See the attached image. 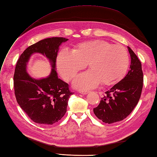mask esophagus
I'll use <instances>...</instances> for the list:
<instances>
[{"label":"esophagus","instance_id":"obj_1","mask_svg":"<svg viewBox=\"0 0 157 157\" xmlns=\"http://www.w3.org/2000/svg\"><path fill=\"white\" fill-rule=\"evenodd\" d=\"M89 92H87V91H80V92H79V93H80V94H84V95L88 94Z\"/></svg>","mask_w":157,"mask_h":157}]
</instances>
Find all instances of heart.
Listing matches in <instances>:
<instances>
[{
	"mask_svg": "<svg viewBox=\"0 0 157 157\" xmlns=\"http://www.w3.org/2000/svg\"><path fill=\"white\" fill-rule=\"evenodd\" d=\"M129 55L121 45L96 39L77 44L72 51L63 50L56 59L59 73L70 80L87 64L89 70L78 75L73 86L80 90L95 88L102 83L110 86L119 81L129 66Z\"/></svg>",
	"mask_w": 157,
	"mask_h": 157,
	"instance_id": "obj_1",
	"label": "heart"
}]
</instances>
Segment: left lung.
<instances>
[{"instance_id": "8db88e82", "label": "left lung", "mask_w": 157, "mask_h": 157, "mask_svg": "<svg viewBox=\"0 0 157 157\" xmlns=\"http://www.w3.org/2000/svg\"><path fill=\"white\" fill-rule=\"evenodd\" d=\"M131 57L129 70L121 81L106 91L97 107L93 109L95 115L106 123H113L126 118L140 98L143 86L141 62L128 46Z\"/></svg>"}]
</instances>
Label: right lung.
Wrapping results in <instances>:
<instances>
[{
  "instance_id": "right-lung-1",
  "label": "right lung",
  "mask_w": 157,
  "mask_h": 157,
  "mask_svg": "<svg viewBox=\"0 0 157 157\" xmlns=\"http://www.w3.org/2000/svg\"><path fill=\"white\" fill-rule=\"evenodd\" d=\"M67 38L53 37L39 41L26 48L18 59L14 73V89L17 102L33 121L52 125L65 115L70 96L68 84L58 78L56 59L62 43ZM39 53L51 63L52 71L46 78L36 79L27 72L32 54Z\"/></svg>"
}]
</instances>
